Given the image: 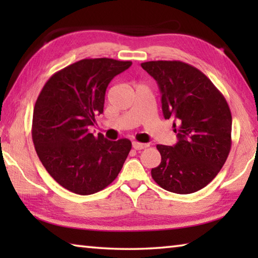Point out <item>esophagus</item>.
Segmentation results:
<instances>
[{"label": "esophagus", "mask_w": 258, "mask_h": 258, "mask_svg": "<svg viewBox=\"0 0 258 258\" xmlns=\"http://www.w3.org/2000/svg\"><path fill=\"white\" fill-rule=\"evenodd\" d=\"M132 146L135 150H142V149H146V148L149 147V145H147V143H140V142H133Z\"/></svg>", "instance_id": "1"}]
</instances>
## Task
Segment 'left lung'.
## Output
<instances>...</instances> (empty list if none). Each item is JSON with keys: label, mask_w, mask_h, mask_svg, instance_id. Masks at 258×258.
I'll return each instance as SVG.
<instances>
[{"label": "left lung", "mask_w": 258, "mask_h": 258, "mask_svg": "<svg viewBox=\"0 0 258 258\" xmlns=\"http://www.w3.org/2000/svg\"><path fill=\"white\" fill-rule=\"evenodd\" d=\"M165 119L173 118L177 142L157 145L159 166L151 176L163 189L187 195L206 186L223 167L231 149L232 116L220 91L199 69L182 61H148Z\"/></svg>", "instance_id": "1"}]
</instances>
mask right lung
I'll list each match as a JSON object with an SVG mask.
<instances>
[{
	"instance_id": "add662e5",
	"label": "right lung",
	"mask_w": 258,
	"mask_h": 258,
	"mask_svg": "<svg viewBox=\"0 0 258 258\" xmlns=\"http://www.w3.org/2000/svg\"><path fill=\"white\" fill-rule=\"evenodd\" d=\"M131 61L83 59L50 77L33 112L35 150L47 173L64 189L86 196L115 180L127 158V139L94 137L90 126L103 112L108 84Z\"/></svg>"
}]
</instances>
